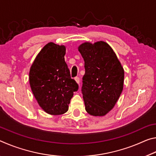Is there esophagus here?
<instances>
[{
    "label": "esophagus",
    "mask_w": 156,
    "mask_h": 156,
    "mask_svg": "<svg viewBox=\"0 0 156 156\" xmlns=\"http://www.w3.org/2000/svg\"><path fill=\"white\" fill-rule=\"evenodd\" d=\"M75 80H76V83H77L78 84L80 83V78H79V77H76V78H75Z\"/></svg>",
    "instance_id": "34e87169"
}]
</instances>
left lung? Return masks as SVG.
Segmentation results:
<instances>
[{
	"mask_svg": "<svg viewBox=\"0 0 156 156\" xmlns=\"http://www.w3.org/2000/svg\"><path fill=\"white\" fill-rule=\"evenodd\" d=\"M84 61L82 94L89 114L103 116L115 106L122 93L125 72L107 43H84L78 47Z\"/></svg>",
	"mask_w": 156,
	"mask_h": 156,
	"instance_id": "1",
	"label": "left lung"
}]
</instances>
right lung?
I'll return each mask as SVG.
<instances>
[{
  "label": "right lung",
  "instance_id": "1",
  "mask_svg": "<svg viewBox=\"0 0 156 156\" xmlns=\"http://www.w3.org/2000/svg\"><path fill=\"white\" fill-rule=\"evenodd\" d=\"M65 47L54 43L44 46L30 71V84L38 105L46 113L61 115L69 109L78 84L71 78L65 61Z\"/></svg>",
  "mask_w": 156,
  "mask_h": 156
}]
</instances>
